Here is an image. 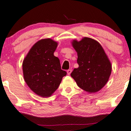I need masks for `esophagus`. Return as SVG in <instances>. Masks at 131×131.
Listing matches in <instances>:
<instances>
[{
    "label": "esophagus",
    "mask_w": 131,
    "mask_h": 131,
    "mask_svg": "<svg viewBox=\"0 0 131 131\" xmlns=\"http://www.w3.org/2000/svg\"><path fill=\"white\" fill-rule=\"evenodd\" d=\"M71 71H72V70H68L67 71V74H68V75H70V74H71Z\"/></svg>",
    "instance_id": "esophagus-1"
}]
</instances>
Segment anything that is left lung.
<instances>
[{
    "label": "left lung",
    "instance_id": "obj_1",
    "mask_svg": "<svg viewBox=\"0 0 131 131\" xmlns=\"http://www.w3.org/2000/svg\"><path fill=\"white\" fill-rule=\"evenodd\" d=\"M72 46L77 52L79 67L74 69L71 76L80 88L93 93L99 91L109 80L112 65L100 43L84 37L80 41L74 39Z\"/></svg>",
    "mask_w": 131,
    "mask_h": 131
}]
</instances>
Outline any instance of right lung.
Returning a JSON list of instances; mask_svg holds the SVG:
<instances>
[{
	"instance_id": "1",
	"label": "right lung",
	"mask_w": 131,
	"mask_h": 131,
	"mask_svg": "<svg viewBox=\"0 0 131 131\" xmlns=\"http://www.w3.org/2000/svg\"><path fill=\"white\" fill-rule=\"evenodd\" d=\"M58 43L52 39H42L30 49L22 63L24 78L36 94L50 97L67 74L61 69L59 58L54 56Z\"/></svg>"
}]
</instances>
